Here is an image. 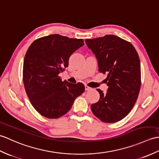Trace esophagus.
Listing matches in <instances>:
<instances>
[{
  "label": "esophagus",
  "instance_id": "1",
  "mask_svg": "<svg viewBox=\"0 0 159 159\" xmlns=\"http://www.w3.org/2000/svg\"><path fill=\"white\" fill-rule=\"evenodd\" d=\"M85 90H92V89L90 87H89V86H88L87 85H86L85 86Z\"/></svg>",
  "mask_w": 159,
  "mask_h": 159
}]
</instances>
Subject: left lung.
Returning a JSON list of instances; mask_svg holds the SVG:
<instances>
[{"label":"left lung","instance_id":"8db88e82","mask_svg":"<svg viewBox=\"0 0 159 159\" xmlns=\"http://www.w3.org/2000/svg\"><path fill=\"white\" fill-rule=\"evenodd\" d=\"M97 59L98 70L107 73L108 89H100L99 101L91 105L93 114L102 122L121 120L131 110L141 86V66L138 54L130 42L113 34L86 39Z\"/></svg>","mask_w":159,"mask_h":159}]
</instances>
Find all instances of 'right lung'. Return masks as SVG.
Masks as SVG:
<instances>
[{"label": "right lung", "mask_w": 159, "mask_h": 159, "mask_svg": "<svg viewBox=\"0 0 159 159\" xmlns=\"http://www.w3.org/2000/svg\"><path fill=\"white\" fill-rule=\"evenodd\" d=\"M84 45L83 39L54 34L35 40L28 49L24 85L33 106L44 117H61L84 92L83 84L62 82L58 76L68 66L70 56Z\"/></svg>", "instance_id": "add662e5"}]
</instances>
